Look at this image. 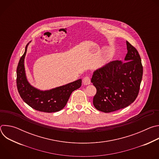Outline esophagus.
I'll use <instances>...</instances> for the list:
<instances>
[{"label": "esophagus", "mask_w": 159, "mask_h": 159, "mask_svg": "<svg viewBox=\"0 0 159 159\" xmlns=\"http://www.w3.org/2000/svg\"><path fill=\"white\" fill-rule=\"evenodd\" d=\"M82 82H83V84L84 85H89L90 84V79L89 78V77L88 76H85L83 78V80H82Z\"/></svg>", "instance_id": "obj_1"}]
</instances>
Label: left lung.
I'll list each match as a JSON object with an SVG mask.
<instances>
[{"mask_svg":"<svg viewBox=\"0 0 159 159\" xmlns=\"http://www.w3.org/2000/svg\"><path fill=\"white\" fill-rule=\"evenodd\" d=\"M126 46L123 62L111 61L93 73L91 82L97 89L93 104L100 111L111 112L125 108L138 96L143 75L142 60L128 41Z\"/></svg>","mask_w":159,"mask_h":159,"instance_id":"left-lung-1","label":"left lung"}]
</instances>
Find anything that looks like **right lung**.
I'll list each match as a JSON object with an SVG mask.
<instances>
[{
    "label": "right lung",
    "mask_w": 159,
    "mask_h": 159,
    "mask_svg": "<svg viewBox=\"0 0 159 159\" xmlns=\"http://www.w3.org/2000/svg\"><path fill=\"white\" fill-rule=\"evenodd\" d=\"M30 43L26 44L25 52L17 67L16 82L19 95L22 100L35 110L44 112L59 111L65 106L72 93L80 87L82 79L46 90H39L31 85L27 79L25 67V58Z\"/></svg>",
    "instance_id": "add662e5"
}]
</instances>
